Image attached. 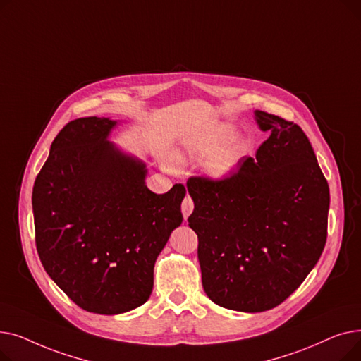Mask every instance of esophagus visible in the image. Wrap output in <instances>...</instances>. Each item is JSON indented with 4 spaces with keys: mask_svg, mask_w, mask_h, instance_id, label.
Segmentation results:
<instances>
[{
    "mask_svg": "<svg viewBox=\"0 0 361 361\" xmlns=\"http://www.w3.org/2000/svg\"><path fill=\"white\" fill-rule=\"evenodd\" d=\"M193 207H195V203L192 200L190 196H185L183 203H181V212H183V216L184 219L188 218V215H190L193 212Z\"/></svg>",
    "mask_w": 361,
    "mask_h": 361,
    "instance_id": "1",
    "label": "esophagus"
}]
</instances>
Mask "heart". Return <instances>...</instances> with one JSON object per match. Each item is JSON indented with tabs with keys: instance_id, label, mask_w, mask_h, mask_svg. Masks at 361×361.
Listing matches in <instances>:
<instances>
[{
	"instance_id": "obj_1",
	"label": "heart",
	"mask_w": 361,
	"mask_h": 361,
	"mask_svg": "<svg viewBox=\"0 0 361 361\" xmlns=\"http://www.w3.org/2000/svg\"><path fill=\"white\" fill-rule=\"evenodd\" d=\"M233 135V127L221 124L214 126L207 131L202 133L192 143H190V152L197 157H207L215 152L226 139ZM240 158V149L237 145L231 143L224 146L221 150L211 158L209 164H207V171L212 177L224 178L228 176Z\"/></svg>"
}]
</instances>
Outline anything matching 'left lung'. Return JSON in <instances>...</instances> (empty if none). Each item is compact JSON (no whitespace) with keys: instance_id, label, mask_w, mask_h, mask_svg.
<instances>
[{"instance_id":"left-lung-1","label":"left lung","mask_w":361,"mask_h":361,"mask_svg":"<svg viewBox=\"0 0 361 361\" xmlns=\"http://www.w3.org/2000/svg\"><path fill=\"white\" fill-rule=\"evenodd\" d=\"M255 114L269 131L256 157L224 178L187 181L203 290L215 305L249 313L276 307L301 286L324 252L329 211V185L306 133Z\"/></svg>"}]
</instances>
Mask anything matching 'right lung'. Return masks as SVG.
<instances>
[{
	"label": "right lung",
	"mask_w": 361,
	"mask_h": 361,
	"mask_svg": "<svg viewBox=\"0 0 361 361\" xmlns=\"http://www.w3.org/2000/svg\"><path fill=\"white\" fill-rule=\"evenodd\" d=\"M117 123L85 117L63 127L32 193L36 250L79 307L118 314L147 301L158 255L183 222L185 187L157 195L146 168L106 140Z\"/></svg>",
	"instance_id": "1"
}]
</instances>
